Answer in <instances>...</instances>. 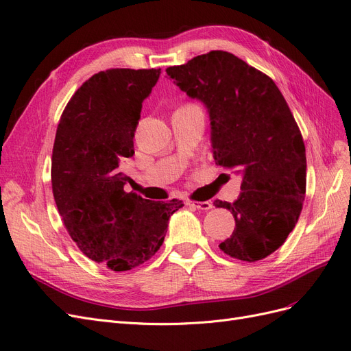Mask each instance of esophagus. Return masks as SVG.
<instances>
[{
    "label": "esophagus",
    "mask_w": 351,
    "mask_h": 351,
    "mask_svg": "<svg viewBox=\"0 0 351 351\" xmlns=\"http://www.w3.org/2000/svg\"><path fill=\"white\" fill-rule=\"evenodd\" d=\"M186 204L191 206V207H194V208H198V210H210L213 207L210 201H191V199H188Z\"/></svg>",
    "instance_id": "1"
}]
</instances>
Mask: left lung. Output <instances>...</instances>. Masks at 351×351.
Here are the masks:
<instances>
[{"mask_svg":"<svg viewBox=\"0 0 351 351\" xmlns=\"http://www.w3.org/2000/svg\"><path fill=\"white\" fill-rule=\"evenodd\" d=\"M166 73L206 105L214 160L242 175L239 198L214 201L236 223L219 247L247 263L271 255L295 229L306 194V153L286 99L267 74L224 51Z\"/></svg>","mask_w":351,"mask_h":351,"instance_id":"left-lung-1","label":"left lung"}]
</instances>
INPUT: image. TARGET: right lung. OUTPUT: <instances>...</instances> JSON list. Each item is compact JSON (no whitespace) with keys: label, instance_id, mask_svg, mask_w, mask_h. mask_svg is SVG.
<instances>
[{"label":"right lung","instance_id":"right-lung-1","mask_svg":"<svg viewBox=\"0 0 351 351\" xmlns=\"http://www.w3.org/2000/svg\"><path fill=\"white\" fill-rule=\"evenodd\" d=\"M160 69H110L88 78L66 104L52 150V192L80 251L112 271H128L159 251L182 201H150L123 189L143 101Z\"/></svg>","mask_w":351,"mask_h":351}]
</instances>
